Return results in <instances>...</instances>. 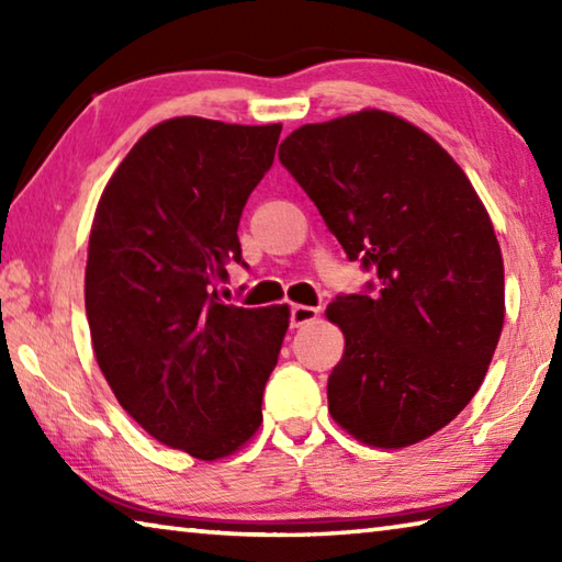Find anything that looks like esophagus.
I'll return each instance as SVG.
<instances>
[{"label": "esophagus", "mask_w": 562, "mask_h": 562, "mask_svg": "<svg viewBox=\"0 0 562 562\" xmlns=\"http://www.w3.org/2000/svg\"><path fill=\"white\" fill-rule=\"evenodd\" d=\"M317 315H319L317 307H310V304H292L290 322H292V327H304V325H310V322H315Z\"/></svg>", "instance_id": "34e87169"}]
</instances>
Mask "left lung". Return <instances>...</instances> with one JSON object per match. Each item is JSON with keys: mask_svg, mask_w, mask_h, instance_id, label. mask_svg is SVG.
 I'll list each match as a JSON object with an SVG mask.
<instances>
[{"mask_svg": "<svg viewBox=\"0 0 562 562\" xmlns=\"http://www.w3.org/2000/svg\"><path fill=\"white\" fill-rule=\"evenodd\" d=\"M280 160L347 258L379 278L327 307L345 335L331 418L374 449L429 439L479 392L506 317L486 205L429 133L379 109L300 126Z\"/></svg>", "mask_w": 562, "mask_h": 562, "instance_id": "1", "label": "left lung"}]
</instances>
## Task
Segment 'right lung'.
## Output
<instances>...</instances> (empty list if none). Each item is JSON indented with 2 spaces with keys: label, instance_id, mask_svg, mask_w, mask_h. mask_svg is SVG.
Wrapping results in <instances>:
<instances>
[{
  "label": "right lung",
  "instance_id": "right-lung-1",
  "mask_svg": "<svg viewBox=\"0 0 562 562\" xmlns=\"http://www.w3.org/2000/svg\"><path fill=\"white\" fill-rule=\"evenodd\" d=\"M280 131L160 121L113 170L91 223L83 300L101 372L140 429L201 461L233 456L260 429L290 327L288 304L217 297Z\"/></svg>",
  "mask_w": 562,
  "mask_h": 562
}]
</instances>
